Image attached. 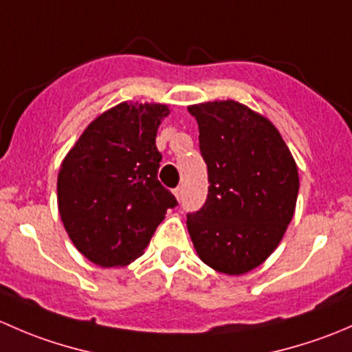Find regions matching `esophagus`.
I'll return each instance as SVG.
<instances>
[{
  "label": "esophagus",
  "instance_id": "1",
  "mask_svg": "<svg viewBox=\"0 0 352 352\" xmlns=\"http://www.w3.org/2000/svg\"><path fill=\"white\" fill-rule=\"evenodd\" d=\"M173 194H175L177 201H182V194H184V189H182V187H177V189H173Z\"/></svg>",
  "mask_w": 352,
  "mask_h": 352
}]
</instances>
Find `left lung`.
<instances>
[{
	"instance_id": "1",
	"label": "left lung",
	"mask_w": 352,
	"mask_h": 352,
	"mask_svg": "<svg viewBox=\"0 0 352 352\" xmlns=\"http://www.w3.org/2000/svg\"><path fill=\"white\" fill-rule=\"evenodd\" d=\"M208 165V197L187 214L197 255L223 274L261 265L281 242L296 206L298 168L279 131L239 102L189 107Z\"/></svg>"
}]
</instances>
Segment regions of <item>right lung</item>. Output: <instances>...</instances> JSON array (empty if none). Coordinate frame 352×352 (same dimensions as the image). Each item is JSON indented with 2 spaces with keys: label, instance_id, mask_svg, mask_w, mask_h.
Here are the masks:
<instances>
[{
  "label": "right lung",
  "instance_id": "right-lung-1",
  "mask_svg": "<svg viewBox=\"0 0 352 352\" xmlns=\"http://www.w3.org/2000/svg\"><path fill=\"white\" fill-rule=\"evenodd\" d=\"M168 107L119 104L85 129L63 162L58 204L74 247L102 267L143 254L175 196L160 184L156 131Z\"/></svg>",
  "mask_w": 352,
  "mask_h": 352
}]
</instances>
